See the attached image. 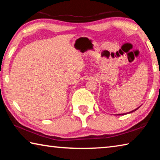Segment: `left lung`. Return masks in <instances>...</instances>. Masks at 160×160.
I'll use <instances>...</instances> for the list:
<instances>
[{"mask_svg":"<svg viewBox=\"0 0 160 160\" xmlns=\"http://www.w3.org/2000/svg\"><path fill=\"white\" fill-rule=\"evenodd\" d=\"M139 107H138L137 109H134V110H132V111H131V112H128V113H132V112H135V111H136L138 109ZM124 114H126V113H119V114H117V115H124Z\"/></svg>","mask_w":160,"mask_h":160,"instance_id":"8db88e82","label":"left lung"}]
</instances>
